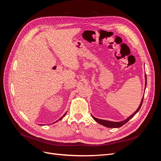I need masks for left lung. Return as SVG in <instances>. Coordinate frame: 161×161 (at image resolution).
<instances>
[{"label": "left lung", "mask_w": 161, "mask_h": 161, "mask_svg": "<svg viewBox=\"0 0 161 161\" xmlns=\"http://www.w3.org/2000/svg\"><path fill=\"white\" fill-rule=\"evenodd\" d=\"M145 80H146L145 86H147V75H146V74H145ZM143 99H144V97H142V101H141V103H140V105H139V107H138V108L137 109V110H136L132 115H131L130 117H128V118L127 119L124 120V121H119V122H115V121H108V120H103V119H97V118H95V117L92 116V118H93V119L97 121V122H98V123H99V124H101V125H103L105 126V127H107V128H119V127H121V126H122V125H124L125 124L127 123L128 121L131 118H132L133 117H134L136 114L138 113V111L140 110V108H141V106H142V105Z\"/></svg>", "instance_id": "left-lung-1"}]
</instances>
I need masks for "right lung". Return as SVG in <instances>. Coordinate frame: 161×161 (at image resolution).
<instances>
[{
    "label": "right lung",
    "instance_id": "add662e5",
    "mask_svg": "<svg viewBox=\"0 0 161 161\" xmlns=\"http://www.w3.org/2000/svg\"><path fill=\"white\" fill-rule=\"evenodd\" d=\"M66 114H64V115H63V116H62V118H60V119H58V120H60V119H62V118H63V117H64V116H65V115H66Z\"/></svg>",
    "mask_w": 161,
    "mask_h": 161
}]
</instances>
